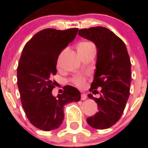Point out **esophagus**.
<instances>
[{
  "instance_id": "1",
  "label": "esophagus",
  "mask_w": 148,
  "mask_h": 148,
  "mask_svg": "<svg viewBox=\"0 0 148 148\" xmlns=\"http://www.w3.org/2000/svg\"><path fill=\"white\" fill-rule=\"evenodd\" d=\"M86 98H87V95H85V94H82V95H81V100L84 101V100H85Z\"/></svg>"
}]
</instances>
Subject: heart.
Instances as JSON below:
<instances>
[{
    "label": "heart",
    "mask_w": 148,
    "mask_h": 148,
    "mask_svg": "<svg viewBox=\"0 0 148 148\" xmlns=\"http://www.w3.org/2000/svg\"><path fill=\"white\" fill-rule=\"evenodd\" d=\"M94 45L91 43V42H88V41H84V42H81V43L79 45V47H78V51H87V50L90 49L91 47H93ZM73 82L75 84V85H77L78 87H82L84 84L85 82V79L82 76H77L75 77L74 79H73Z\"/></svg>",
    "instance_id": "b5f03b06"
}]
</instances>
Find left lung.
Segmentation results:
<instances>
[{
	"label": "left lung",
	"instance_id": "8db88e82",
	"mask_svg": "<svg viewBox=\"0 0 148 148\" xmlns=\"http://www.w3.org/2000/svg\"><path fill=\"white\" fill-rule=\"evenodd\" d=\"M81 37L93 41L97 49L96 71L90 91L101 87V97L89 98L97 103V112L87 118L91 127L108 129L120 119L129 97L131 62L126 46L122 39L107 28L96 26L79 31Z\"/></svg>",
	"mask_w": 148,
	"mask_h": 148
}]
</instances>
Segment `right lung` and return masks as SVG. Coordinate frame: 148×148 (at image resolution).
Returning a JSON list of instances; mask_svg holds the SVG:
<instances>
[{
	"mask_svg": "<svg viewBox=\"0 0 148 148\" xmlns=\"http://www.w3.org/2000/svg\"><path fill=\"white\" fill-rule=\"evenodd\" d=\"M79 29H45L36 33L25 47L17 67V85L22 105L29 122L36 128L51 131L59 128L64 119L63 107L77 102L81 94L66 85L63 93L53 97L57 62L61 51L76 36Z\"/></svg>",
	"mask_w": 148,
	"mask_h": 148,
	"instance_id": "add662e5",
	"label": "right lung"
}]
</instances>
